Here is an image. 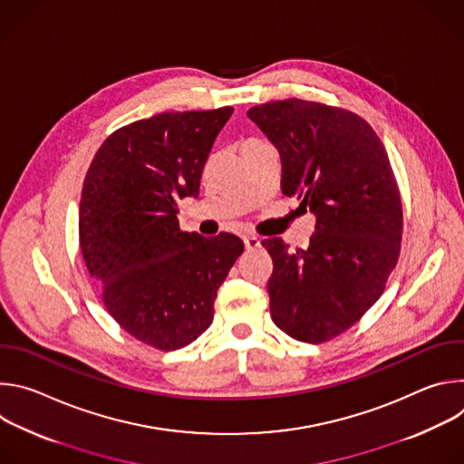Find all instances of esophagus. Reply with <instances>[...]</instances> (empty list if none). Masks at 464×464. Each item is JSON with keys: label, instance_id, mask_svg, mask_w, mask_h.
Listing matches in <instances>:
<instances>
[{"label": "esophagus", "instance_id": "34e87169", "mask_svg": "<svg viewBox=\"0 0 464 464\" xmlns=\"http://www.w3.org/2000/svg\"><path fill=\"white\" fill-rule=\"evenodd\" d=\"M244 246H246V249L249 251V249H255V247H258L260 246V240L256 238V237H253V235H246L244 238Z\"/></svg>", "mask_w": 464, "mask_h": 464}]
</instances>
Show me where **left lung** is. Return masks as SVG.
<instances>
[{
	"instance_id": "1",
	"label": "left lung",
	"mask_w": 464,
	"mask_h": 464,
	"mask_svg": "<svg viewBox=\"0 0 464 464\" xmlns=\"http://www.w3.org/2000/svg\"><path fill=\"white\" fill-rule=\"evenodd\" d=\"M247 117L281 154L283 192L315 215L306 249L262 240L274 258L272 319L297 342H328L378 301L396 266L399 185L376 131L349 110L286 99L253 106Z\"/></svg>"
}]
</instances>
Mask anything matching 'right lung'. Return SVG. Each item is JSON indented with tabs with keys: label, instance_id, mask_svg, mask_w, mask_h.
<instances>
[{
	"label": "right lung",
	"instance_id": "right-lung-1",
	"mask_svg": "<svg viewBox=\"0 0 464 464\" xmlns=\"http://www.w3.org/2000/svg\"><path fill=\"white\" fill-rule=\"evenodd\" d=\"M233 108L169 111L115 130L84 178L79 237L110 315L160 351L192 343L213 323L217 290L244 242L178 224V200L198 198Z\"/></svg>",
	"mask_w": 464,
	"mask_h": 464
}]
</instances>
